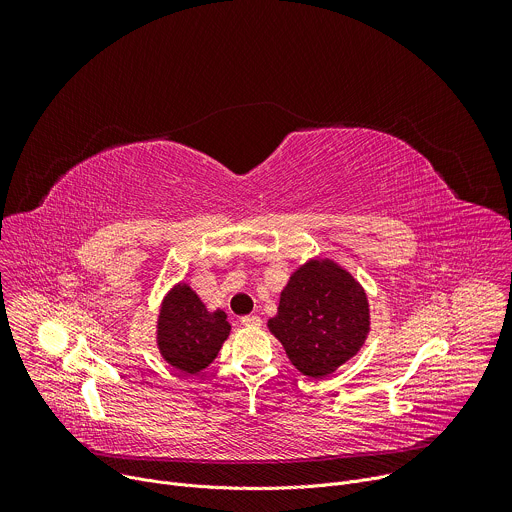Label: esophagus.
Wrapping results in <instances>:
<instances>
[{"mask_svg": "<svg viewBox=\"0 0 512 512\" xmlns=\"http://www.w3.org/2000/svg\"><path fill=\"white\" fill-rule=\"evenodd\" d=\"M241 324H243V326H259V324H261V318L255 316V314L243 316V318H241Z\"/></svg>", "mask_w": 512, "mask_h": 512, "instance_id": "1", "label": "esophagus"}]
</instances>
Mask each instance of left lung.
Instances as JSON below:
<instances>
[{
    "label": "left lung",
    "instance_id": "1",
    "mask_svg": "<svg viewBox=\"0 0 512 512\" xmlns=\"http://www.w3.org/2000/svg\"><path fill=\"white\" fill-rule=\"evenodd\" d=\"M267 328L302 375L324 379L350 360L371 332L367 291L336 261L308 259L289 275Z\"/></svg>",
    "mask_w": 512,
    "mask_h": 512
}]
</instances>
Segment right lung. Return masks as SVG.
<instances>
[{"label":"right lung","instance_id":"add662e5","mask_svg":"<svg viewBox=\"0 0 512 512\" xmlns=\"http://www.w3.org/2000/svg\"><path fill=\"white\" fill-rule=\"evenodd\" d=\"M231 334L227 314L216 308L210 312L196 291L186 283H176L162 300L156 324V344L160 356L184 375H198L216 358Z\"/></svg>","mask_w":512,"mask_h":512}]
</instances>
